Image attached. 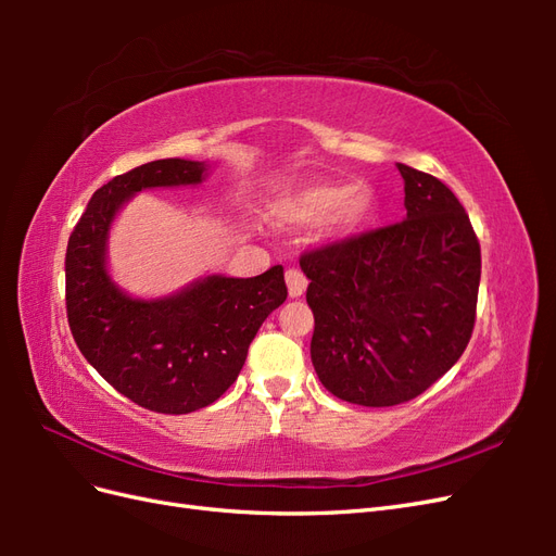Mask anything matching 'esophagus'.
<instances>
[{
  "mask_svg": "<svg viewBox=\"0 0 556 556\" xmlns=\"http://www.w3.org/2000/svg\"><path fill=\"white\" fill-rule=\"evenodd\" d=\"M285 280H288L290 296H301V294L306 292V288H308V278H306L304 271H301V268H296V266L288 268V274H285Z\"/></svg>",
  "mask_w": 556,
  "mask_h": 556,
  "instance_id": "esophagus-1",
  "label": "esophagus"
}]
</instances>
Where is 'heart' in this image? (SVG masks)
I'll use <instances>...</instances> for the list:
<instances>
[{"mask_svg":"<svg viewBox=\"0 0 556 556\" xmlns=\"http://www.w3.org/2000/svg\"><path fill=\"white\" fill-rule=\"evenodd\" d=\"M374 194L366 188H345L339 182H311L292 192L278 206V217L288 225H317L327 220V225L348 233L371 220L374 215Z\"/></svg>","mask_w":556,"mask_h":556,"instance_id":"heart-1","label":"heart"}]
</instances>
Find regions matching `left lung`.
<instances>
[{
  "label": "left lung",
  "mask_w": 556,
  "mask_h": 556,
  "mask_svg": "<svg viewBox=\"0 0 556 556\" xmlns=\"http://www.w3.org/2000/svg\"><path fill=\"white\" fill-rule=\"evenodd\" d=\"M406 217L301 252L311 359L348 403H406L457 364L476 327L480 241L435 176L399 164Z\"/></svg>",
  "instance_id": "1"
}]
</instances>
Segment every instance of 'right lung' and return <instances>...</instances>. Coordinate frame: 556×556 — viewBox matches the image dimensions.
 I'll return each mask as SVG.
<instances>
[{
	"label": "right lung",
	"mask_w": 556,
	"mask_h": 556,
	"mask_svg": "<svg viewBox=\"0 0 556 556\" xmlns=\"http://www.w3.org/2000/svg\"><path fill=\"white\" fill-rule=\"evenodd\" d=\"M204 164L155 160L99 188L66 245V319L78 350L141 408L185 415L220 399L268 313L288 299L282 266L255 278L211 276L172 299L125 296L104 268L115 211L146 188L190 185Z\"/></svg>",
	"instance_id": "add662e5"
}]
</instances>
